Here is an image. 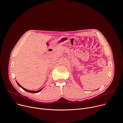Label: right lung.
<instances>
[{"mask_svg":"<svg viewBox=\"0 0 123 123\" xmlns=\"http://www.w3.org/2000/svg\"><path fill=\"white\" fill-rule=\"evenodd\" d=\"M16 83H17V84H18V85L20 87H21L22 89H23L24 90H25V91H27V92H29V93H38V92H40L41 90L43 89V88L42 89H40V90H37V91H31V90H27V89H25L24 88H23V87H22L20 84H19L17 82V81H16Z\"/></svg>","mask_w":123,"mask_h":123,"instance_id":"1","label":"right lung"}]
</instances>
